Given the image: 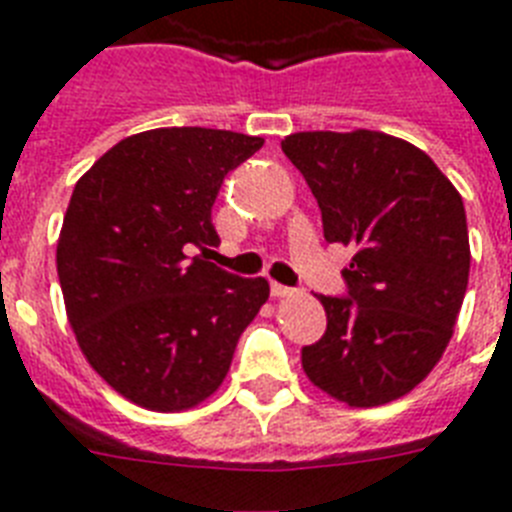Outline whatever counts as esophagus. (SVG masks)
Masks as SVG:
<instances>
[{"instance_id":"obj_1","label":"esophagus","mask_w":512,"mask_h":512,"mask_svg":"<svg viewBox=\"0 0 512 512\" xmlns=\"http://www.w3.org/2000/svg\"><path fill=\"white\" fill-rule=\"evenodd\" d=\"M296 296V290L285 288L280 282H272V298H293Z\"/></svg>"}]
</instances>
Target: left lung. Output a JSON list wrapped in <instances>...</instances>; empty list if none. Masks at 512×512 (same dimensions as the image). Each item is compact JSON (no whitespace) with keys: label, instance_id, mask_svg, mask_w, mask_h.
I'll use <instances>...</instances> for the list:
<instances>
[{"label":"left lung","instance_id":"obj_1","mask_svg":"<svg viewBox=\"0 0 512 512\" xmlns=\"http://www.w3.org/2000/svg\"><path fill=\"white\" fill-rule=\"evenodd\" d=\"M282 153L317 198L327 243L354 248L351 298L317 296L327 330L301 349L306 378L349 407L394 402L455 333L470 272L463 198L420 147L383 132H296Z\"/></svg>","mask_w":512,"mask_h":512}]
</instances>
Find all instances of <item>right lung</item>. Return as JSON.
<instances>
[{
	"label": "right lung",
	"instance_id": "1",
	"mask_svg": "<svg viewBox=\"0 0 512 512\" xmlns=\"http://www.w3.org/2000/svg\"><path fill=\"white\" fill-rule=\"evenodd\" d=\"M261 145L227 129H150L110 147L73 187L55 256L65 314L92 370L137 407L206 402L267 304L264 277L190 259L219 243L216 192Z\"/></svg>",
	"mask_w": 512,
	"mask_h": 512
}]
</instances>
